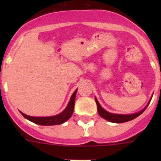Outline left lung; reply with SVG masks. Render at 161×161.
Here are the masks:
<instances>
[{
  "label": "left lung",
  "mask_w": 161,
  "mask_h": 161,
  "mask_svg": "<svg viewBox=\"0 0 161 161\" xmlns=\"http://www.w3.org/2000/svg\"><path fill=\"white\" fill-rule=\"evenodd\" d=\"M95 100L97 105V111H98L100 116L101 117V118L106 119L107 121H111V122H114V123H123V122H126V121H131V120L135 119V118H137L138 116H139L141 114L143 113V111L147 109V108L148 107V105L150 104V102H149L147 106L144 109H142L141 111L138 112V113L133 114H112V113H110V112L105 111V110L103 109L102 107L100 106L97 98L95 99Z\"/></svg>",
  "instance_id": "obj_1"
}]
</instances>
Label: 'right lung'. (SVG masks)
<instances>
[{
  "instance_id": "add662e5",
  "label": "right lung",
  "mask_w": 161,
  "mask_h": 161,
  "mask_svg": "<svg viewBox=\"0 0 161 161\" xmlns=\"http://www.w3.org/2000/svg\"><path fill=\"white\" fill-rule=\"evenodd\" d=\"M76 92H77V90L73 92L72 96H71L70 99V101H69V104L66 107L65 109L58 115L52 117H32L25 114L22 112H20V113L22 114V115L24 118L30 120L32 122L36 123L37 125H61L62 123L65 122L66 121H68L71 118V115H72L73 111H74L75 99Z\"/></svg>"
}]
</instances>
